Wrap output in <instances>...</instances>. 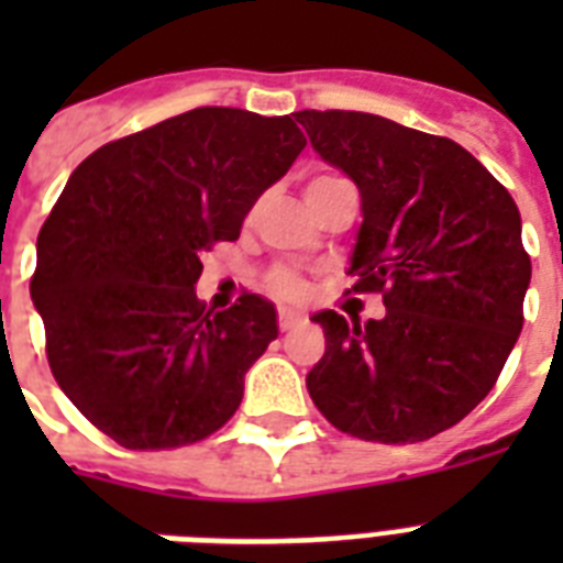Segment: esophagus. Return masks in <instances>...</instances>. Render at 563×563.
I'll return each mask as SVG.
<instances>
[{
	"label": "esophagus",
	"mask_w": 563,
	"mask_h": 563,
	"mask_svg": "<svg viewBox=\"0 0 563 563\" xmlns=\"http://www.w3.org/2000/svg\"><path fill=\"white\" fill-rule=\"evenodd\" d=\"M303 321V316H298V312H291V309H280V318H277V324H280V330L286 333V330H295V327Z\"/></svg>",
	"instance_id": "1"
}]
</instances>
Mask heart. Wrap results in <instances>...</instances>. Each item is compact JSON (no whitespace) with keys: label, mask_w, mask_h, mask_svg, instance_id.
<instances>
[{"label":"heart","mask_w":563,"mask_h":563,"mask_svg":"<svg viewBox=\"0 0 563 563\" xmlns=\"http://www.w3.org/2000/svg\"><path fill=\"white\" fill-rule=\"evenodd\" d=\"M318 180H330V178H318ZM318 180H312V184H318ZM268 291H272L274 298L280 300H300L303 295H307V286H303V280H300L298 274L291 272V268H274L272 274H268Z\"/></svg>","instance_id":"obj_1"}]
</instances>
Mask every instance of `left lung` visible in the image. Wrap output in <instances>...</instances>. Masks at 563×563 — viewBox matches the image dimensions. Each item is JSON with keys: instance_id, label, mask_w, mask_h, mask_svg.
Here are the masks:
<instances>
[{"instance_id": "1", "label": "left lung", "mask_w": 563, "mask_h": 563, "mask_svg": "<svg viewBox=\"0 0 563 563\" xmlns=\"http://www.w3.org/2000/svg\"><path fill=\"white\" fill-rule=\"evenodd\" d=\"M360 187L353 291H383L376 321L324 309L307 374L318 411L362 441L415 444L455 427L497 383L523 330L532 260L508 189L462 145L356 110L295 113Z\"/></svg>"}]
</instances>
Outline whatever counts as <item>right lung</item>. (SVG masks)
Instances as JSON below:
<instances>
[{
    "label": "right lung",
    "mask_w": 563,
    "mask_h": 563,
    "mask_svg": "<svg viewBox=\"0 0 563 563\" xmlns=\"http://www.w3.org/2000/svg\"><path fill=\"white\" fill-rule=\"evenodd\" d=\"M303 145L291 117L195 108L69 175L40 228L31 300L57 385L117 444H195L233 418L277 312L247 291L203 309L201 256L239 239Z\"/></svg>",
    "instance_id": "obj_1"
}]
</instances>
